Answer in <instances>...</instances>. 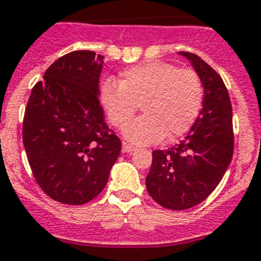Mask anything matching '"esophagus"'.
Returning a JSON list of instances; mask_svg holds the SVG:
<instances>
[{"label": "esophagus", "instance_id": "34e87169", "mask_svg": "<svg viewBox=\"0 0 261 261\" xmlns=\"http://www.w3.org/2000/svg\"><path fill=\"white\" fill-rule=\"evenodd\" d=\"M134 150H135L134 146L128 145V143H126V142L122 145V151L123 152H131V151H134Z\"/></svg>", "mask_w": 261, "mask_h": 261}]
</instances>
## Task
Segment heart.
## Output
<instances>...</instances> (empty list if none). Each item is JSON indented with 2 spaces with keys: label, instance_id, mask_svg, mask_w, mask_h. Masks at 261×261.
Listing matches in <instances>:
<instances>
[{
  "label": "heart",
  "instance_id": "b5f03b06",
  "mask_svg": "<svg viewBox=\"0 0 261 261\" xmlns=\"http://www.w3.org/2000/svg\"><path fill=\"white\" fill-rule=\"evenodd\" d=\"M110 123L124 128L138 106L143 116L124 130L128 141L149 145L175 139L192 128L200 114L204 87L193 69H179L164 61H149L122 73L119 83L106 80L99 91Z\"/></svg>",
  "mask_w": 261,
  "mask_h": 261
}]
</instances>
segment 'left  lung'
Wrapping results in <instances>:
<instances>
[{
  "mask_svg": "<svg viewBox=\"0 0 261 261\" xmlns=\"http://www.w3.org/2000/svg\"><path fill=\"white\" fill-rule=\"evenodd\" d=\"M192 63L204 87L200 115L178 145L152 151L146 188L151 198L171 211L201 204L219 185L233 155L229 94L221 76L201 57L179 52Z\"/></svg>",
  "mask_w": 261,
  "mask_h": 261,
  "instance_id": "left-lung-1",
  "label": "left lung"
}]
</instances>
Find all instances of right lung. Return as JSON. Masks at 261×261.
Returning <instances> with one entry per match:
<instances>
[{"mask_svg":"<svg viewBox=\"0 0 261 261\" xmlns=\"http://www.w3.org/2000/svg\"><path fill=\"white\" fill-rule=\"evenodd\" d=\"M103 60L92 50L61 56L36 83L25 109L22 142L29 166L44 193L61 204L94 200L122 149L99 101Z\"/></svg>","mask_w":261,"mask_h":261,"instance_id":"add662e5","label":"right lung"}]
</instances>
